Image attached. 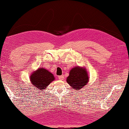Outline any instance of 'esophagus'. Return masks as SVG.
<instances>
[{
    "mask_svg": "<svg viewBox=\"0 0 129 129\" xmlns=\"http://www.w3.org/2000/svg\"><path fill=\"white\" fill-rule=\"evenodd\" d=\"M64 77L63 75H61V76H58V79H59V80H64Z\"/></svg>",
    "mask_w": 129,
    "mask_h": 129,
    "instance_id": "obj_1",
    "label": "esophagus"
}]
</instances>
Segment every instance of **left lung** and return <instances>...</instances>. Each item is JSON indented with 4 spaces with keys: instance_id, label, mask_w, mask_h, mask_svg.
Instances as JSON below:
<instances>
[{
    "instance_id": "left-lung-1",
    "label": "left lung",
    "mask_w": 129,
    "mask_h": 129,
    "mask_svg": "<svg viewBox=\"0 0 129 129\" xmlns=\"http://www.w3.org/2000/svg\"><path fill=\"white\" fill-rule=\"evenodd\" d=\"M89 77L85 67L76 66L70 70L67 82L75 90H81L88 84Z\"/></svg>"
}]
</instances>
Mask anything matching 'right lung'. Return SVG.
I'll list each match as a JSON object with an SVG mask.
<instances>
[{"label":"right lung","mask_w":129,"mask_h":129,"mask_svg":"<svg viewBox=\"0 0 129 129\" xmlns=\"http://www.w3.org/2000/svg\"><path fill=\"white\" fill-rule=\"evenodd\" d=\"M30 82L34 89L42 90L55 80L53 74L44 68H38L31 74Z\"/></svg>","instance_id":"obj_1"}]
</instances>
